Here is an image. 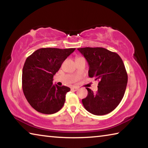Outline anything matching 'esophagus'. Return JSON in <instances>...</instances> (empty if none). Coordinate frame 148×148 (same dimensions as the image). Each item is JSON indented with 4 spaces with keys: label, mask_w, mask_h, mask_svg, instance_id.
Returning <instances> with one entry per match:
<instances>
[{
    "label": "esophagus",
    "mask_w": 148,
    "mask_h": 148,
    "mask_svg": "<svg viewBox=\"0 0 148 148\" xmlns=\"http://www.w3.org/2000/svg\"><path fill=\"white\" fill-rule=\"evenodd\" d=\"M77 89H78V87H72L71 88V90H72V91H77Z\"/></svg>",
    "instance_id": "1"
}]
</instances>
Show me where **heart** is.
Here are the masks:
<instances>
[{
	"label": "heart",
	"instance_id": "1",
	"mask_svg": "<svg viewBox=\"0 0 148 148\" xmlns=\"http://www.w3.org/2000/svg\"><path fill=\"white\" fill-rule=\"evenodd\" d=\"M78 58H80V57H77V58H76V59H78Z\"/></svg>",
	"mask_w": 148,
	"mask_h": 148
}]
</instances>
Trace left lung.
<instances>
[{"label":"left lung","instance_id":"left-lung-1","mask_svg":"<svg viewBox=\"0 0 148 148\" xmlns=\"http://www.w3.org/2000/svg\"><path fill=\"white\" fill-rule=\"evenodd\" d=\"M77 50L89 64V76L99 80L98 91L86 88L82 99L85 108L92 114H109L118 106L124 96L128 77L122 59L116 53L103 47H82Z\"/></svg>","mask_w":148,"mask_h":148}]
</instances>
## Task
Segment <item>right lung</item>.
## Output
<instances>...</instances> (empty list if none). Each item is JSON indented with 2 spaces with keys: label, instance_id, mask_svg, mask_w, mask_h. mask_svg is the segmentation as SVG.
Masks as SVG:
<instances>
[{
  "label": "right lung",
  "instance_id": "right-lung-1",
  "mask_svg": "<svg viewBox=\"0 0 148 148\" xmlns=\"http://www.w3.org/2000/svg\"><path fill=\"white\" fill-rule=\"evenodd\" d=\"M76 48H40L28 57L22 71V88L30 105L37 112L52 114L63 106L68 87L53 85V77Z\"/></svg>",
  "mask_w": 148,
  "mask_h": 148
}]
</instances>
